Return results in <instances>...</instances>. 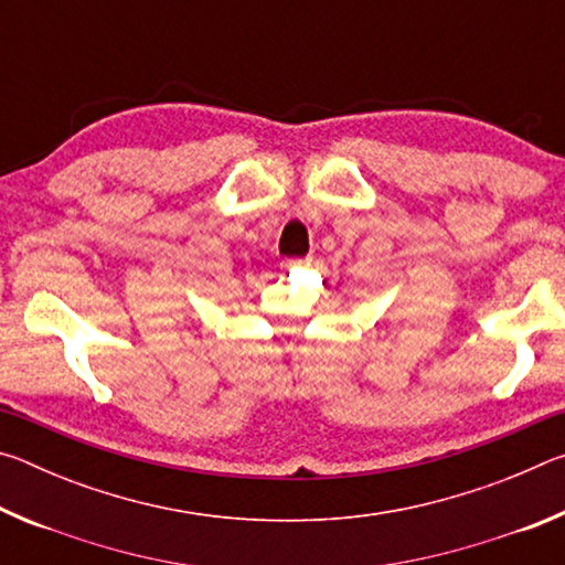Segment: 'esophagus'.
<instances>
[{
    "label": "esophagus",
    "mask_w": 565,
    "mask_h": 565,
    "mask_svg": "<svg viewBox=\"0 0 565 565\" xmlns=\"http://www.w3.org/2000/svg\"><path fill=\"white\" fill-rule=\"evenodd\" d=\"M309 264H311V259H286V262H281L284 269H296V266H309Z\"/></svg>",
    "instance_id": "34e87169"
}]
</instances>
